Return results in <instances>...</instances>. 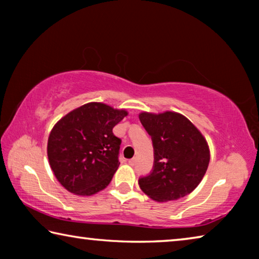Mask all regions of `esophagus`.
<instances>
[{
  "label": "esophagus",
  "instance_id": "1",
  "mask_svg": "<svg viewBox=\"0 0 259 259\" xmlns=\"http://www.w3.org/2000/svg\"><path fill=\"white\" fill-rule=\"evenodd\" d=\"M136 161H137V160H136V157H134V159H130L129 160V164L130 165H135L136 164Z\"/></svg>",
  "mask_w": 259,
  "mask_h": 259
}]
</instances>
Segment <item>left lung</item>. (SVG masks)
<instances>
[{
  "mask_svg": "<svg viewBox=\"0 0 259 259\" xmlns=\"http://www.w3.org/2000/svg\"><path fill=\"white\" fill-rule=\"evenodd\" d=\"M139 120L152 137L154 148L153 169L150 175L139 178V187L157 202L190 194L208 169L207 140L187 117L176 112H143Z\"/></svg>",
  "mask_w": 259,
  "mask_h": 259,
  "instance_id": "obj_1",
  "label": "left lung"
}]
</instances>
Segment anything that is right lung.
I'll return each mask as SVG.
<instances>
[{"label":"right lung","instance_id":"add662e5","mask_svg":"<svg viewBox=\"0 0 259 259\" xmlns=\"http://www.w3.org/2000/svg\"><path fill=\"white\" fill-rule=\"evenodd\" d=\"M126 115L125 109L88 103L55 124L48 139V159L68 192L90 196L111 183L120 164L121 145L113 128Z\"/></svg>","mask_w":259,"mask_h":259}]
</instances>
